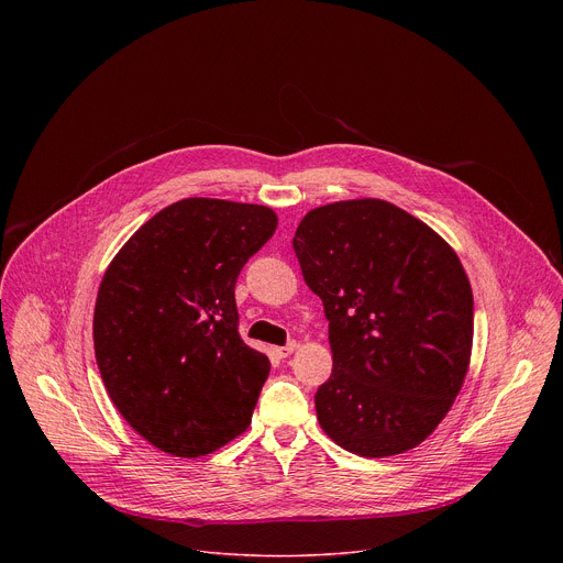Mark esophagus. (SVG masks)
Segmentation results:
<instances>
[{
    "label": "esophagus",
    "instance_id": "esophagus-1",
    "mask_svg": "<svg viewBox=\"0 0 563 563\" xmlns=\"http://www.w3.org/2000/svg\"><path fill=\"white\" fill-rule=\"evenodd\" d=\"M298 345H296V341H289L287 345H283V347H276V354L280 356V358H285V356H289V354H294V350H296Z\"/></svg>",
    "mask_w": 563,
    "mask_h": 563
}]
</instances>
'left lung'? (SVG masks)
Listing matches in <instances>:
<instances>
[{
  "mask_svg": "<svg viewBox=\"0 0 563 563\" xmlns=\"http://www.w3.org/2000/svg\"><path fill=\"white\" fill-rule=\"evenodd\" d=\"M294 252L330 320L320 428L369 459L419 445L470 363L474 300L461 261L426 222L374 198L311 209Z\"/></svg>",
  "mask_w": 563,
  "mask_h": 563,
  "instance_id": "left-lung-1",
  "label": "left lung"
}]
</instances>
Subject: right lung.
<instances>
[{"label": "right lung", "mask_w": 563, "mask_h": 563, "mask_svg": "<svg viewBox=\"0 0 563 563\" xmlns=\"http://www.w3.org/2000/svg\"><path fill=\"white\" fill-rule=\"evenodd\" d=\"M276 224L263 205L187 198L144 222L102 278V380L126 423L163 452L205 456L252 423L269 358L240 339L235 280Z\"/></svg>", "instance_id": "1"}]
</instances>
